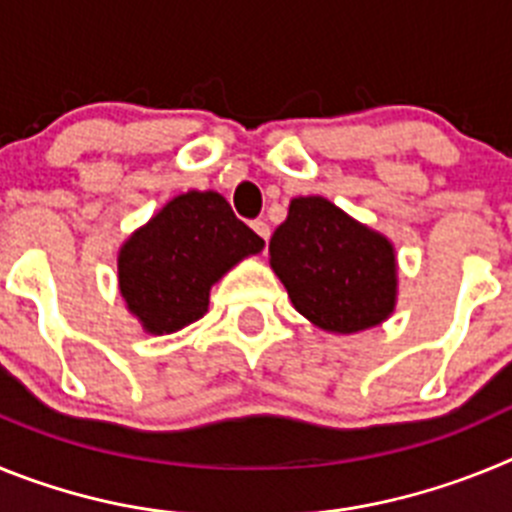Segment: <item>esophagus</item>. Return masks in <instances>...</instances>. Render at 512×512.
I'll return each instance as SVG.
<instances>
[{
    "instance_id": "34e87169",
    "label": "esophagus",
    "mask_w": 512,
    "mask_h": 512,
    "mask_svg": "<svg viewBox=\"0 0 512 512\" xmlns=\"http://www.w3.org/2000/svg\"><path fill=\"white\" fill-rule=\"evenodd\" d=\"M251 228L256 230V233L261 235V238H264L266 243H269V235H271V228H269V223H266V220H253L251 223Z\"/></svg>"
}]
</instances>
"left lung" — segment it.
<instances>
[{"mask_svg": "<svg viewBox=\"0 0 512 512\" xmlns=\"http://www.w3.org/2000/svg\"><path fill=\"white\" fill-rule=\"evenodd\" d=\"M269 256L292 305L330 333L372 328L395 307L390 241L323 197L292 200L271 235Z\"/></svg>", "mask_w": 512, "mask_h": 512, "instance_id": "1", "label": "left lung"}]
</instances>
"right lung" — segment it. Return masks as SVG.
Returning <instances> with one entry per match:
<instances>
[{"label":"right lung","instance_id":"1","mask_svg":"<svg viewBox=\"0 0 512 512\" xmlns=\"http://www.w3.org/2000/svg\"><path fill=\"white\" fill-rule=\"evenodd\" d=\"M261 248L220 194H179L122 246L120 292L148 333H174L200 320L212 284Z\"/></svg>","mask_w":512,"mask_h":512}]
</instances>
